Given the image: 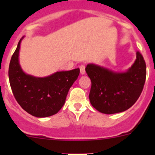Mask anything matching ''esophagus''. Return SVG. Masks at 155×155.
I'll list each match as a JSON object with an SVG mask.
<instances>
[{"label": "esophagus", "instance_id": "obj_1", "mask_svg": "<svg viewBox=\"0 0 155 155\" xmlns=\"http://www.w3.org/2000/svg\"><path fill=\"white\" fill-rule=\"evenodd\" d=\"M79 69H80V73H81V74H82V75L85 74V65H83V64L80 65V66H79Z\"/></svg>", "mask_w": 155, "mask_h": 155}]
</instances>
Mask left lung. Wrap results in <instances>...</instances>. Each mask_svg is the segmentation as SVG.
<instances>
[{"instance_id":"obj_1","label":"left lung","mask_w":155,"mask_h":155,"mask_svg":"<svg viewBox=\"0 0 155 155\" xmlns=\"http://www.w3.org/2000/svg\"><path fill=\"white\" fill-rule=\"evenodd\" d=\"M85 71L91 81V104L104 114L124 112L132 107L143 91L146 77V65L140 51L125 72H115L94 64H88Z\"/></svg>"}]
</instances>
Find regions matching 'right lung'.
<instances>
[{"mask_svg":"<svg viewBox=\"0 0 155 155\" xmlns=\"http://www.w3.org/2000/svg\"><path fill=\"white\" fill-rule=\"evenodd\" d=\"M19 40L9 66V79L12 91L21 107L37 118L58 113L66 101L70 87L77 79L79 68L56 72L46 77H35L25 73L18 60Z\"/></svg>","mask_w":155,"mask_h":155,"instance_id":"obj_1","label":"right lung"}]
</instances>
